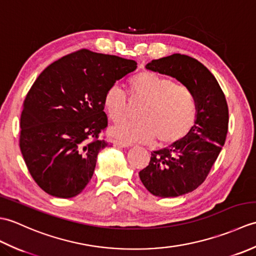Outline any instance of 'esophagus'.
I'll return each mask as SVG.
<instances>
[{
  "label": "esophagus",
  "instance_id": "34e87169",
  "mask_svg": "<svg viewBox=\"0 0 256 256\" xmlns=\"http://www.w3.org/2000/svg\"><path fill=\"white\" fill-rule=\"evenodd\" d=\"M113 144L116 146H118V148H130L131 146V144L130 143H126V142H122V140H114Z\"/></svg>",
  "mask_w": 256,
  "mask_h": 256
}]
</instances>
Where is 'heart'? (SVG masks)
I'll return each instance as SVG.
<instances>
[{"label": "heart", "mask_w": 256, "mask_h": 256, "mask_svg": "<svg viewBox=\"0 0 256 256\" xmlns=\"http://www.w3.org/2000/svg\"><path fill=\"white\" fill-rule=\"evenodd\" d=\"M132 100L144 101L138 120L116 125L111 133L126 142H150L160 146L177 144L187 136L197 120V101L187 86L153 72H143L128 81ZM103 108L112 122L126 116L128 100L118 86H108L103 94Z\"/></svg>", "instance_id": "b5f03b06"}]
</instances>
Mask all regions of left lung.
Returning <instances> with one entry per match:
<instances>
[{
  "instance_id": "8db88e82",
  "label": "left lung",
  "mask_w": 256,
  "mask_h": 256,
  "mask_svg": "<svg viewBox=\"0 0 256 256\" xmlns=\"http://www.w3.org/2000/svg\"><path fill=\"white\" fill-rule=\"evenodd\" d=\"M146 68L176 78L197 101V120L190 133L182 142L153 152L150 164L138 172L152 194L178 197L198 188L208 176L226 142L229 108L218 81L197 59L174 54L152 60Z\"/></svg>"
}]
</instances>
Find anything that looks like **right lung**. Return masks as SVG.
Returning a JSON list of instances; mask_svg holds the SVG:
<instances>
[{
	"mask_svg": "<svg viewBox=\"0 0 256 256\" xmlns=\"http://www.w3.org/2000/svg\"><path fill=\"white\" fill-rule=\"evenodd\" d=\"M136 62L81 50L50 64L32 84L20 114V148L35 182L58 198L79 194L96 156L110 145L103 94Z\"/></svg>",
	"mask_w": 256,
	"mask_h": 256,
	"instance_id": "1",
	"label": "right lung"
}]
</instances>
